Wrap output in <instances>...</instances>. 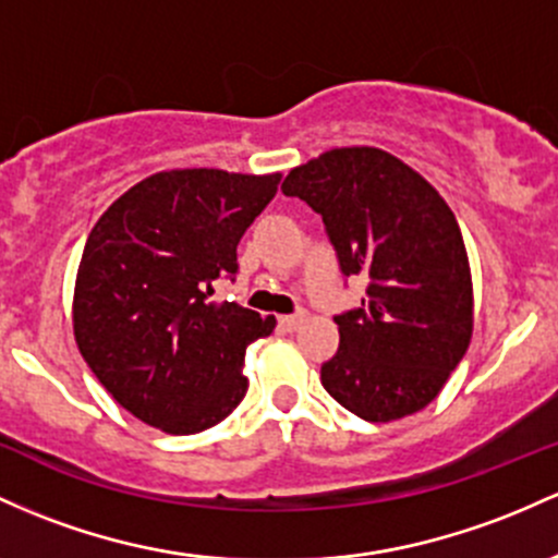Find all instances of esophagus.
<instances>
[{
  "label": "esophagus",
  "instance_id": "34e87169",
  "mask_svg": "<svg viewBox=\"0 0 558 558\" xmlns=\"http://www.w3.org/2000/svg\"><path fill=\"white\" fill-rule=\"evenodd\" d=\"M307 320V315H304V312H299V315H283L280 317V326H283L286 330H296L299 326H302V323Z\"/></svg>",
  "mask_w": 558,
  "mask_h": 558
}]
</instances>
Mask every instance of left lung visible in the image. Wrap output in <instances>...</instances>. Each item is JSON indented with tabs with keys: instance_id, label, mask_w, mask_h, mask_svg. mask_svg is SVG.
<instances>
[{
	"instance_id": "1",
	"label": "left lung",
	"mask_w": 558,
	"mask_h": 558,
	"mask_svg": "<svg viewBox=\"0 0 558 558\" xmlns=\"http://www.w3.org/2000/svg\"><path fill=\"white\" fill-rule=\"evenodd\" d=\"M280 190L320 214L344 275L368 278L363 304L333 317L339 352L323 363V387L373 424L424 410L474 333L469 254L448 201L371 145L320 153Z\"/></svg>"
}]
</instances>
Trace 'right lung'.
Instances as JSON below:
<instances>
[{
    "label": "right lung",
    "instance_id": "right-lung-1",
    "mask_svg": "<svg viewBox=\"0 0 558 558\" xmlns=\"http://www.w3.org/2000/svg\"><path fill=\"white\" fill-rule=\"evenodd\" d=\"M280 177L158 171L92 228L73 286V339L97 381L143 424L198 434L246 397V347L272 333L275 317L209 296L214 280L238 269V243Z\"/></svg>",
    "mask_w": 558,
    "mask_h": 558
}]
</instances>
